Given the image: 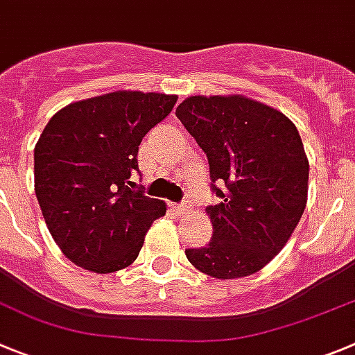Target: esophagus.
Wrapping results in <instances>:
<instances>
[{
    "label": "esophagus",
    "instance_id": "esophagus-1",
    "mask_svg": "<svg viewBox=\"0 0 355 355\" xmlns=\"http://www.w3.org/2000/svg\"><path fill=\"white\" fill-rule=\"evenodd\" d=\"M172 209L178 214H187L190 211V206L188 204H172Z\"/></svg>",
    "mask_w": 355,
    "mask_h": 355
}]
</instances>
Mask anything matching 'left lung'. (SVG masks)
Instances as JSON below:
<instances>
[{"label": "left lung", "mask_w": 355, "mask_h": 355, "mask_svg": "<svg viewBox=\"0 0 355 355\" xmlns=\"http://www.w3.org/2000/svg\"><path fill=\"white\" fill-rule=\"evenodd\" d=\"M175 116L206 153L222 199L206 207L209 245L187 250V259L218 279L260 271L287 245L306 207L310 164L297 128L243 95L190 96Z\"/></svg>", "instance_id": "obj_1"}]
</instances>
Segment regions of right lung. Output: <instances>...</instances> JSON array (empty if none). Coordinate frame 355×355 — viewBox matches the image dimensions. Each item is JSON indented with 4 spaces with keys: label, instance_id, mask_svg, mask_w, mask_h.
<instances>
[{
    "label": "right lung",
    "instance_id": "1",
    "mask_svg": "<svg viewBox=\"0 0 355 355\" xmlns=\"http://www.w3.org/2000/svg\"><path fill=\"white\" fill-rule=\"evenodd\" d=\"M175 95L112 91L63 107L35 146V193L56 245L76 266L114 272L139 257L164 216L132 175L146 133L164 121Z\"/></svg>",
    "mask_w": 355,
    "mask_h": 355
}]
</instances>
